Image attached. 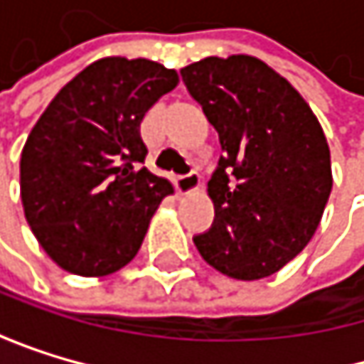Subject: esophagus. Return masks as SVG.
I'll return each mask as SVG.
<instances>
[{
	"mask_svg": "<svg viewBox=\"0 0 364 364\" xmlns=\"http://www.w3.org/2000/svg\"><path fill=\"white\" fill-rule=\"evenodd\" d=\"M198 186H200V176H198V172H188V174H181V176H176V190L181 192V194H192V192H196L198 190Z\"/></svg>",
	"mask_w": 364,
	"mask_h": 364,
	"instance_id": "34e87169",
	"label": "esophagus"
}]
</instances>
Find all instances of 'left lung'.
<instances>
[{"label": "left lung", "mask_w": 364, "mask_h": 364, "mask_svg": "<svg viewBox=\"0 0 364 364\" xmlns=\"http://www.w3.org/2000/svg\"><path fill=\"white\" fill-rule=\"evenodd\" d=\"M181 76L223 148L207 183L216 218L194 245L227 277H269L304 251L323 216L332 192L323 129L301 93L255 56H207Z\"/></svg>", "instance_id": "1"}]
</instances>
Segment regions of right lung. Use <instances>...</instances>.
Wrapping results in <instances>:
<instances>
[{
    "instance_id": "add662e5",
    "label": "right lung",
    "mask_w": 364,
    "mask_h": 364,
    "mask_svg": "<svg viewBox=\"0 0 364 364\" xmlns=\"http://www.w3.org/2000/svg\"><path fill=\"white\" fill-rule=\"evenodd\" d=\"M178 85L148 58L107 56L69 80L21 150V203L43 251L67 273L105 277L137 255L150 218L172 194L141 168V119Z\"/></svg>"
}]
</instances>
